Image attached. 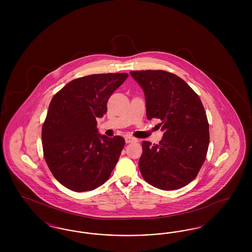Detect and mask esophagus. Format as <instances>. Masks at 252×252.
Returning <instances> with one entry per match:
<instances>
[{
  "instance_id": "34e87169",
  "label": "esophagus",
  "mask_w": 252,
  "mask_h": 252,
  "mask_svg": "<svg viewBox=\"0 0 252 252\" xmlns=\"http://www.w3.org/2000/svg\"><path fill=\"white\" fill-rule=\"evenodd\" d=\"M125 140H126V144H131V143H137V142H138L137 139H135V138H133V137H130V136L126 137Z\"/></svg>"
}]
</instances>
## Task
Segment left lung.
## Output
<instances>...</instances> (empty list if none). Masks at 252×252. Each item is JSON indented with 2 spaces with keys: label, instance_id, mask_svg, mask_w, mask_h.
<instances>
[{
  "label": "left lung",
  "instance_id": "8db88e82",
  "mask_svg": "<svg viewBox=\"0 0 252 252\" xmlns=\"http://www.w3.org/2000/svg\"><path fill=\"white\" fill-rule=\"evenodd\" d=\"M144 90L148 120L161 121L158 144L144 141L139 168L144 180L171 191L195 179L210 142L209 123L202 102L180 76L162 70L130 72Z\"/></svg>",
  "mask_w": 252,
  "mask_h": 252
}]
</instances>
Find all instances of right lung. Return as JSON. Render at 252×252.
I'll use <instances>...</instances> for the list:
<instances>
[{"label": "right lung", "instance_id": "right-lung-1", "mask_svg": "<svg viewBox=\"0 0 252 252\" xmlns=\"http://www.w3.org/2000/svg\"><path fill=\"white\" fill-rule=\"evenodd\" d=\"M128 74L99 73L76 78L52 98L42 126L43 156L53 176L74 192L92 191L108 180L125 145L121 136L100 135L96 118Z\"/></svg>", "mask_w": 252, "mask_h": 252}]
</instances>
